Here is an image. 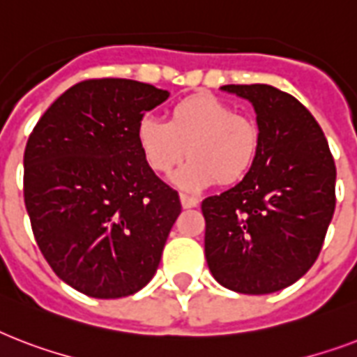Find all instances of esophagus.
<instances>
[{
    "mask_svg": "<svg viewBox=\"0 0 357 357\" xmlns=\"http://www.w3.org/2000/svg\"><path fill=\"white\" fill-rule=\"evenodd\" d=\"M179 200H181V206H183L185 209H190V207L198 206V198H195V196L179 195Z\"/></svg>",
    "mask_w": 357,
    "mask_h": 357,
    "instance_id": "obj_1",
    "label": "esophagus"
}]
</instances>
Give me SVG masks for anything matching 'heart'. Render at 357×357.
Here are the masks:
<instances>
[{
    "label": "heart",
    "instance_id": "obj_1",
    "mask_svg": "<svg viewBox=\"0 0 357 357\" xmlns=\"http://www.w3.org/2000/svg\"><path fill=\"white\" fill-rule=\"evenodd\" d=\"M137 144L146 165L161 176L172 172L189 151L190 161L174 176V183L198 192L218 179L234 185L250 172L259 129L229 103L202 92L179 100L168 122L144 116L137 126Z\"/></svg>",
    "mask_w": 357,
    "mask_h": 357
}]
</instances>
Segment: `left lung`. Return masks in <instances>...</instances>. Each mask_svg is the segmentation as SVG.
I'll return each mask as SVG.
<instances>
[{
	"label": "left lung",
	"instance_id": "8db88e82",
	"mask_svg": "<svg viewBox=\"0 0 357 357\" xmlns=\"http://www.w3.org/2000/svg\"><path fill=\"white\" fill-rule=\"evenodd\" d=\"M246 98L259 148L241 183L202 202L206 259L220 285L268 294L293 285L321 254L335 209V162L313 114L271 85H226Z\"/></svg>",
	"mask_w": 357,
	"mask_h": 357
}]
</instances>
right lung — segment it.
Listing matches in <instances>:
<instances>
[{
	"mask_svg": "<svg viewBox=\"0 0 357 357\" xmlns=\"http://www.w3.org/2000/svg\"><path fill=\"white\" fill-rule=\"evenodd\" d=\"M167 91L119 77L85 79L50 105L24 151V202L44 259L94 298L137 293L155 274L181 213L146 165L137 126Z\"/></svg>",
	"mask_w": 357,
	"mask_h": 357,
	"instance_id": "right-lung-1",
	"label": "right lung"
}]
</instances>
